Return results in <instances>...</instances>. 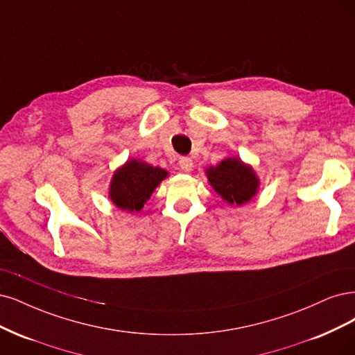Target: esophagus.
I'll return each mask as SVG.
<instances>
[{"label": "esophagus", "instance_id": "1", "mask_svg": "<svg viewBox=\"0 0 355 355\" xmlns=\"http://www.w3.org/2000/svg\"><path fill=\"white\" fill-rule=\"evenodd\" d=\"M178 165H180V168H181L182 171H184V173H190V171L193 169V161H191L190 157H187V156L180 157Z\"/></svg>", "mask_w": 355, "mask_h": 355}]
</instances>
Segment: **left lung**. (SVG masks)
Instances as JSON below:
<instances>
[{
	"instance_id": "1",
	"label": "left lung",
	"mask_w": 355,
	"mask_h": 355,
	"mask_svg": "<svg viewBox=\"0 0 355 355\" xmlns=\"http://www.w3.org/2000/svg\"><path fill=\"white\" fill-rule=\"evenodd\" d=\"M211 186L228 203L242 205L254 196L258 189V178L252 168L240 159H225L218 166L207 169Z\"/></svg>"
}]
</instances>
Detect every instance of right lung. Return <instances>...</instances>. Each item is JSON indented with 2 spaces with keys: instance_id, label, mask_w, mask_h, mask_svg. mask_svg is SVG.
I'll list each match as a JSON object with an SVG mask.
<instances>
[{
  "instance_id": "1",
  "label": "right lung",
  "mask_w": 355,
  "mask_h": 355,
  "mask_svg": "<svg viewBox=\"0 0 355 355\" xmlns=\"http://www.w3.org/2000/svg\"><path fill=\"white\" fill-rule=\"evenodd\" d=\"M168 173L139 161H128L112 180L110 199L121 209L140 211Z\"/></svg>"
}]
</instances>
